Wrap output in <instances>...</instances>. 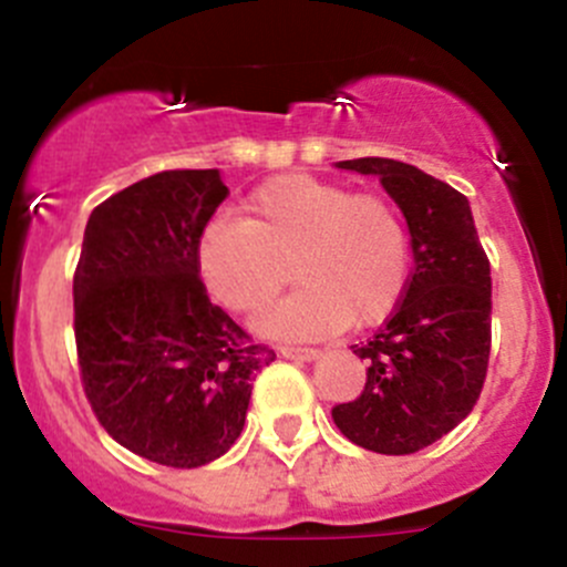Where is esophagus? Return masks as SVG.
Here are the masks:
<instances>
[{
    "instance_id": "34e87169",
    "label": "esophagus",
    "mask_w": 567,
    "mask_h": 567,
    "mask_svg": "<svg viewBox=\"0 0 567 567\" xmlns=\"http://www.w3.org/2000/svg\"><path fill=\"white\" fill-rule=\"evenodd\" d=\"M279 355H282V359H293V361H309L318 355V350L299 348V344H282V348H279Z\"/></svg>"
}]
</instances>
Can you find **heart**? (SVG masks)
Returning <instances> with one entry per match:
<instances>
[{
	"mask_svg": "<svg viewBox=\"0 0 567 567\" xmlns=\"http://www.w3.org/2000/svg\"><path fill=\"white\" fill-rule=\"evenodd\" d=\"M301 285L264 320L279 337L367 329L404 293L410 238L389 195L307 174L268 178L241 217H217L198 238L208 293L238 315H260L288 285Z\"/></svg>",
	"mask_w": 567,
	"mask_h": 567,
	"instance_id": "b5f03b06",
	"label": "heart"
}]
</instances>
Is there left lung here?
I'll return each instance as SVG.
<instances>
[{"label": "left lung", "instance_id": "8db88e82", "mask_svg": "<svg viewBox=\"0 0 567 567\" xmlns=\"http://www.w3.org/2000/svg\"><path fill=\"white\" fill-rule=\"evenodd\" d=\"M380 176L402 208L413 274L391 318L353 353L367 383L331 419L350 443L404 456L462 424L484 389L492 350V266L467 198L451 184L389 157L339 163Z\"/></svg>", "mask_w": 567, "mask_h": 567}]
</instances>
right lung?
<instances>
[{
  "label": "right lung",
  "instance_id": "add662e5",
  "mask_svg": "<svg viewBox=\"0 0 567 567\" xmlns=\"http://www.w3.org/2000/svg\"><path fill=\"white\" fill-rule=\"evenodd\" d=\"M228 198L219 171H163L92 212L73 277L75 350L100 426L189 470L236 443L277 353L208 301L198 238Z\"/></svg>",
  "mask_w": 567,
  "mask_h": 567
}]
</instances>
